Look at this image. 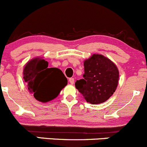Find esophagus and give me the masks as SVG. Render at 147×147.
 <instances>
[{"label":"esophagus","mask_w":147,"mask_h":147,"mask_svg":"<svg viewBox=\"0 0 147 147\" xmlns=\"http://www.w3.org/2000/svg\"><path fill=\"white\" fill-rule=\"evenodd\" d=\"M69 83H70V84H73L74 82H75V79H74V78H69Z\"/></svg>","instance_id":"obj_1"}]
</instances>
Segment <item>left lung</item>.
<instances>
[{"mask_svg": "<svg viewBox=\"0 0 147 147\" xmlns=\"http://www.w3.org/2000/svg\"><path fill=\"white\" fill-rule=\"evenodd\" d=\"M83 79L77 80L75 87L84 100L92 105L106 102L115 92L119 72L111 60L100 54H93L84 61Z\"/></svg>", "mask_w": 147, "mask_h": 147, "instance_id": "obj_1", "label": "left lung"}]
</instances>
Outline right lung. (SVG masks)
Instances as JSON below:
<instances>
[{
	"instance_id": "obj_1",
	"label": "right lung",
	"mask_w": 147,
	"mask_h": 147,
	"mask_svg": "<svg viewBox=\"0 0 147 147\" xmlns=\"http://www.w3.org/2000/svg\"><path fill=\"white\" fill-rule=\"evenodd\" d=\"M23 79L28 90L35 100L47 102L58 96L67 84V79L58 68H49L48 63L42 57L31 59L24 66Z\"/></svg>"
}]
</instances>
